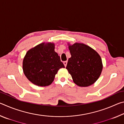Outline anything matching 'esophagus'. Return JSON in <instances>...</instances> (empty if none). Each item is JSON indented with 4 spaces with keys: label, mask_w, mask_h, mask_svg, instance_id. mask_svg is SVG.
Segmentation results:
<instances>
[{
    "label": "esophagus",
    "mask_w": 124,
    "mask_h": 124,
    "mask_svg": "<svg viewBox=\"0 0 124 124\" xmlns=\"http://www.w3.org/2000/svg\"><path fill=\"white\" fill-rule=\"evenodd\" d=\"M63 64L64 65L65 67L67 66V61H64L63 62Z\"/></svg>",
    "instance_id": "obj_1"
}]
</instances>
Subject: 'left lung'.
I'll return each instance as SVG.
<instances>
[{
    "label": "left lung",
    "instance_id": "left-lung-1",
    "mask_svg": "<svg viewBox=\"0 0 124 124\" xmlns=\"http://www.w3.org/2000/svg\"><path fill=\"white\" fill-rule=\"evenodd\" d=\"M68 45L71 57L66 69L74 83L81 87L92 85L100 77L103 68L99 54L84 44L76 43Z\"/></svg>",
    "mask_w": 124,
    "mask_h": 124
}]
</instances>
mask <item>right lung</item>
I'll list each match as a JSON object with an SVG mask.
<instances>
[{"instance_id": "obj_1", "label": "right lung", "mask_w": 124, "mask_h": 124, "mask_svg": "<svg viewBox=\"0 0 124 124\" xmlns=\"http://www.w3.org/2000/svg\"><path fill=\"white\" fill-rule=\"evenodd\" d=\"M61 68L64 66L54 51L52 43L40 44L28 50L23 61L24 75L31 82L39 86L51 84Z\"/></svg>"}]
</instances>
